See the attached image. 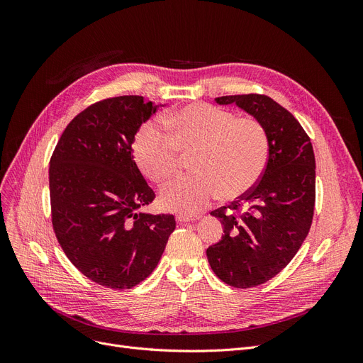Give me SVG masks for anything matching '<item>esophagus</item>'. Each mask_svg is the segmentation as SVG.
Instances as JSON below:
<instances>
[{
	"label": "esophagus",
	"mask_w": 363,
	"mask_h": 363,
	"mask_svg": "<svg viewBox=\"0 0 363 363\" xmlns=\"http://www.w3.org/2000/svg\"><path fill=\"white\" fill-rule=\"evenodd\" d=\"M197 219H200V215H196V216H191V215H178L177 216V220L181 225H185L188 222H193V220H197Z\"/></svg>",
	"instance_id": "34e87169"
}]
</instances>
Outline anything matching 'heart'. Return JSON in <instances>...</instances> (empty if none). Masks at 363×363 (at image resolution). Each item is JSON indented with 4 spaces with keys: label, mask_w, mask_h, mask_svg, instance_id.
<instances>
[{
    "label": "heart",
    "mask_w": 363,
    "mask_h": 363,
    "mask_svg": "<svg viewBox=\"0 0 363 363\" xmlns=\"http://www.w3.org/2000/svg\"><path fill=\"white\" fill-rule=\"evenodd\" d=\"M163 123L145 122L132 141L137 166L155 184H164L181 167L182 152H194V174L162 189L170 212L194 215L220 199H237L259 182L269 160L268 130L256 118L207 103L164 114Z\"/></svg>",
    "instance_id": "b5f03b06"
}]
</instances>
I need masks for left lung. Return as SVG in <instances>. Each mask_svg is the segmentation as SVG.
<instances>
[{
    "mask_svg": "<svg viewBox=\"0 0 363 363\" xmlns=\"http://www.w3.org/2000/svg\"><path fill=\"white\" fill-rule=\"evenodd\" d=\"M250 113L269 135V160L259 182L230 206L211 212L222 240L206 250L219 279L252 289L278 275L306 240L315 211V155L293 114L263 94L218 97Z\"/></svg>",
    "mask_w": 363,
    "mask_h": 363,
    "instance_id": "1",
    "label": "left lung"
}]
</instances>
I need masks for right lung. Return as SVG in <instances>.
<instances>
[{
    "label": "right lung",
    "instance_id": "1",
    "mask_svg": "<svg viewBox=\"0 0 363 363\" xmlns=\"http://www.w3.org/2000/svg\"><path fill=\"white\" fill-rule=\"evenodd\" d=\"M141 95L82 110L50 160L51 222L67 259L111 290L135 287L157 266L177 222L140 212L156 199L132 156L140 126L156 113Z\"/></svg>",
    "mask_w": 363,
    "mask_h": 363
}]
</instances>
